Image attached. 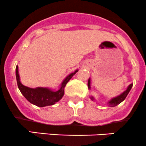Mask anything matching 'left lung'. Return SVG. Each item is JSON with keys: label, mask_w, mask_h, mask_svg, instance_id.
Returning a JSON list of instances; mask_svg holds the SVG:
<instances>
[{"label": "left lung", "mask_w": 146, "mask_h": 146, "mask_svg": "<svg viewBox=\"0 0 146 146\" xmlns=\"http://www.w3.org/2000/svg\"><path fill=\"white\" fill-rule=\"evenodd\" d=\"M90 81H91L90 78L88 79V89H89V90H90V88H90V82H91ZM132 86H133V83L130 84V85H129V86H128L127 89H126V90L124 91V92H122V93L121 94V95H118V96H117V97H115V98H111V99L108 102H107V104H108V105L110 106V107H115V106L118 105L119 104H120V103L121 102H123L125 99H126V96H127V95H128L129 92H130V90H131V89ZM90 99L92 100V101L95 100V98H94L92 96L90 97Z\"/></svg>", "instance_id": "1"}]
</instances>
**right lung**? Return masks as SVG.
<instances>
[{
	"label": "right lung",
	"instance_id": "right-lung-1",
	"mask_svg": "<svg viewBox=\"0 0 146 146\" xmlns=\"http://www.w3.org/2000/svg\"><path fill=\"white\" fill-rule=\"evenodd\" d=\"M78 71V70H76L73 73L69 74L61 82L60 88L57 91L52 90L48 88L38 87L36 88H31L23 85L20 80L18 66H16L15 75L17 86L23 96L32 104H35L37 107H43L46 106L53 105L58 102L63 98L64 95V88L66 87V85Z\"/></svg>",
	"mask_w": 146,
	"mask_h": 146
}]
</instances>
